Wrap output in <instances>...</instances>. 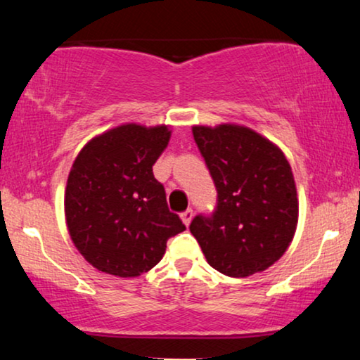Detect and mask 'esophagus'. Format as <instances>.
<instances>
[{
    "mask_svg": "<svg viewBox=\"0 0 360 360\" xmlns=\"http://www.w3.org/2000/svg\"><path fill=\"white\" fill-rule=\"evenodd\" d=\"M193 215H194V212H193V210H191V209L184 210V212L181 214V219H183V222H184L186 227H188V225L191 224V220H193Z\"/></svg>",
    "mask_w": 360,
    "mask_h": 360,
    "instance_id": "1",
    "label": "esophagus"
}]
</instances>
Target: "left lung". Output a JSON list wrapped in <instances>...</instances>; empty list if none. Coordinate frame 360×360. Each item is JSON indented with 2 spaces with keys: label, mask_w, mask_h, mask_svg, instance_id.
<instances>
[{
  "label": "left lung",
  "mask_w": 360,
  "mask_h": 360,
  "mask_svg": "<svg viewBox=\"0 0 360 360\" xmlns=\"http://www.w3.org/2000/svg\"><path fill=\"white\" fill-rule=\"evenodd\" d=\"M193 135L217 188V209L194 217L191 233L224 275L266 270L288 250L298 225V193L285 153L243 124H194Z\"/></svg>",
  "instance_id": "obj_1"
}]
</instances>
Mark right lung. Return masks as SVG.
<instances>
[{"label": "right lung", "mask_w": 360, "mask_h": 360, "mask_svg": "<svg viewBox=\"0 0 360 360\" xmlns=\"http://www.w3.org/2000/svg\"><path fill=\"white\" fill-rule=\"evenodd\" d=\"M169 138V124L123 123L77 155L65 186V224L77 250L98 271L140 276L160 263L167 238L186 230L153 174Z\"/></svg>", "instance_id": "obj_1"}]
</instances>
